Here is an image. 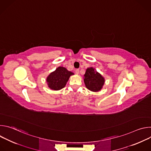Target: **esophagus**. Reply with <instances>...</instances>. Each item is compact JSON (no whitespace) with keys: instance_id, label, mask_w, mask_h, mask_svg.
<instances>
[{"instance_id":"1","label":"esophagus","mask_w":151,"mask_h":151,"mask_svg":"<svg viewBox=\"0 0 151 151\" xmlns=\"http://www.w3.org/2000/svg\"><path fill=\"white\" fill-rule=\"evenodd\" d=\"M79 69H76L75 70V73L76 74H79Z\"/></svg>"}]
</instances>
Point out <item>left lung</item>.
I'll return each mask as SVG.
<instances>
[{
    "instance_id": "left-lung-1",
    "label": "left lung",
    "mask_w": 151,
    "mask_h": 151,
    "mask_svg": "<svg viewBox=\"0 0 151 151\" xmlns=\"http://www.w3.org/2000/svg\"><path fill=\"white\" fill-rule=\"evenodd\" d=\"M83 81L87 88L91 91L97 92L102 88L104 78L94 68H89L86 70Z\"/></svg>"
}]
</instances>
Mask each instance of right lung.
Segmentation results:
<instances>
[{
  "mask_svg": "<svg viewBox=\"0 0 151 151\" xmlns=\"http://www.w3.org/2000/svg\"><path fill=\"white\" fill-rule=\"evenodd\" d=\"M74 73L64 67H58L47 78L48 87L52 90H60L65 87L70 76Z\"/></svg>",
  "mask_w": 151,
  "mask_h": 151,
  "instance_id": "add662e5",
  "label": "right lung"
}]
</instances>
